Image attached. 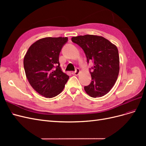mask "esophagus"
Here are the masks:
<instances>
[{
	"label": "esophagus",
	"instance_id": "obj_1",
	"mask_svg": "<svg viewBox=\"0 0 146 146\" xmlns=\"http://www.w3.org/2000/svg\"><path fill=\"white\" fill-rule=\"evenodd\" d=\"M80 69H79L78 68H77L76 69V70H75V71L72 72V74L75 75V76H78V75L79 74V73H80Z\"/></svg>",
	"mask_w": 146,
	"mask_h": 146
}]
</instances>
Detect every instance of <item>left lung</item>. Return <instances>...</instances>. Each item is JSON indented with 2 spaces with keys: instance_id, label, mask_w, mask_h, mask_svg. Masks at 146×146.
Returning <instances> with one entry per match:
<instances>
[{
  "instance_id": "8db88e82",
  "label": "left lung",
  "mask_w": 146,
  "mask_h": 146,
  "mask_svg": "<svg viewBox=\"0 0 146 146\" xmlns=\"http://www.w3.org/2000/svg\"><path fill=\"white\" fill-rule=\"evenodd\" d=\"M72 41L82 47L87 58L94 66L90 68L91 82L84 89L92 98L104 96L115 84L119 72L117 48L100 36L86 35L72 38Z\"/></svg>"
}]
</instances>
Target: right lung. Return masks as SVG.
<instances>
[{
    "label": "right lung",
    "mask_w": 146,
    "mask_h": 146,
    "mask_svg": "<svg viewBox=\"0 0 146 146\" xmlns=\"http://www.w3.org/2000/svg\"><path fill=\"white\" fill-rule=\"evenodd\" d=\"M67 37H47L34 42L24 59L26 77L39 94L52 98L61 93L69 77L62 72L59 62L61 48Z\"/></svg>",
    "instance_id": "add662e5"
}]
</instances>
